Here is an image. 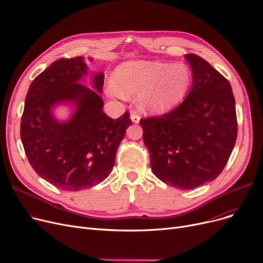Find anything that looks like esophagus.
<instances>
[{
	"mask_svg": "<svg viewBox=\"0 0 263 263\" xmlns=\"http://www.w3.org/2000/svg\"><path fill=\"white\" fill-rule=\"evenodd\" d=\"M130 119H132V121H133V123H139V121H140V115L138 114V113H136L135 111H132V114H130Z\"/></svg>",
	"mask_w": 263,
	"mask_h": 263,
	"instance_id": "34e87169",
	"label": "esophagus"
}]
</instances>
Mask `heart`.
I'll return each instance as SVG.
<instances>
[{"label":"heart","instance_id":"b5f03b06","mask_svg":"<svg viewBox=\"0 0 263 263\" xmlns=\"http://www.w3.org/2000/svg\"><path fill=\"white\" fill-rule=\"evenodd\" d=\"M115 95H139L142 110L167 112L179 104L190 88L192 74L184 64L137 60L121 65L114 74Z\"/></svg>","mask_w":263,"mask_h":263}]
</instances>
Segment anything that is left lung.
Listing matches in <instances>:
<instances>
[{"mask_svg":"<svg viewBox=\"0 0 263 263\" xmlns=\"http://www.w3.org/2000/svg\"><path fill=\"white\" fill-rule=\"evenodd\" d=\"M184 58L192 87L173 111L141 119L153 174L189 190L213 181L226 167L237 137L235 100L229 81L195 54Z\"/></svg>","mask_w":263,"mask_h":263,"instance_id":"obj_1","label":"left lung"}]
</instances>
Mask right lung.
Returning a JSON list of instances; mask_svg holds the SVG:
<instances>
[{
	"instance_id": "obj_1",
	"label": "right lung",
	"mask_w": 263,
	"mask_h": 263,
	"mask_svg": "<svg viewBox=\"0 0 263 263\" xmlns=\"http://www.w3.org/2000/svg\"><path fill=\"white\" fill-rule=\"evenodd\" d=\"M86 73L81 56L52 62L31 83L20 124L30 165L44 180L65 191L84 190L106 179L132 125L128 112L113 120L102 111L103 73L92 76L96 90L79 83ZM65 102L75 106V113L69 121L59 122L52 110Z\"/></svg>"
}]
</instances>
